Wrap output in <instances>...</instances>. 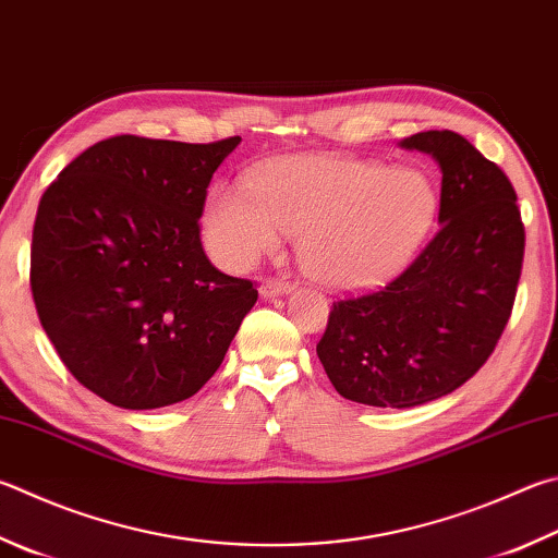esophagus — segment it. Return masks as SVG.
Masks as SVG:
<instances>
[{
  "label": "esophagus",
  "instance_id": "34e87169",
  "mask_svg": "<svg viewBox=\"0 0 558 558\" xmlns=\"http://www.w3.org/2000/svg\"><path fill=\"white\" fill-rule=\"evenodd\" d=\"M290 290H292L290 282H286V280H272V278H268V280H263V286H260V298H263V300L282 298V295H288Z\"/></svg>",
  "mask_w": 558,
  "mask_h": 558
}]
</instances>
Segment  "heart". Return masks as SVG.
Segmentation results:
<instances>
[{
	"instance_id": "b5f03b06",
	"label": "heart",
	"mask_w": 558,
	"mask_h": 558,
	"mask_svg": "<svg viewBox=\"0 0 558 558\" xmlns=\"http://www.w3.org/2000/svg\"><path fill=\"white\" fill-rule=\"evenodd\" d=\"M434 182L414 168L343 156H288L253 170L246 185L211 190L205 241L229 270H244L298 236L314 280L356 292L383 286L408 266L437 221Z\"/></svg>"
}]
</instances>
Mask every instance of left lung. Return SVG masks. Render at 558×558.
I'll return each mask as SVG.
<instances>
[{
    "label": "left lung",
    "instance_id": "obj_1",
    "mask_svg": "<svg viewBox=\"0 0 558 558\" xmlns=\"http://www.w3.org/2000/svg\"><path fill=\"white\" fill-rule=\"evenodd\" d=\"M441 168L439 231L388 286L333 302L317 356L341 398L417 408L473 378L508 324L524 227L508 175L453 131L400 141Z\"/></svg>",
    "mask_w": 558,
    "mask_h": 558
}]
</instances>
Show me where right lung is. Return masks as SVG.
<instances>
[{
	"label": "right lung",
	"mask_w": 558,
	"mask_h": 558,
	"mask_svg": "<svg viewBox=\"0 0 558 558\" xmlns=\"http://www.w3.org/2000/svg\"><path fill=\"white\" fill-rule=\"evenodd\" d=\"M239 141H99L38 202L40 327L65 368L117 408L192 398L256 305L253 282L211 266L199 239L209 180Z\"/></svg>",
	"instance_id": "right-lung-1"
}]
</instances>
